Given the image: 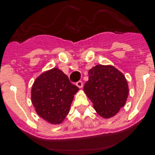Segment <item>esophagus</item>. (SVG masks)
Wrapping results in <instances>:
<instances>
[{
  "mask_svg": "<svg viewBox=\"0 0 155 155\" xmlns=\"http://www.w3.org/2000/svg\"><path fill=\"white\" fill-rule=\"evenodd\" d=\"M76 86H77L78 87L82 88L83 87V86H84V84H83V82H82L81 80H80V81H78L77 83H76Z\"/></svg>",
  "mask_w": 155,
  "mask_h": 155,
  "instance_id": "obj_1",
  "label": "esophagus"
}]
</instances>
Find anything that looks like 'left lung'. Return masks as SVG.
<instances>
[{
    "label": "left lung",
    "instance_id": "1",
    "mask_svg": "<svg viewBox=\"0 0 155 155\" xmlns=\"http://www.w3.org/2000/svg\"><path fill=\"white\" fill-rule=\"evenodd\" d=\"M89 80L84 91L93 102L97 114L110 118L124 106L128 86L124 75L111 65H97L88 71Z\"/></svg>",
    "mask_w": 155,
    "mask_h": 155
}]
</instances>
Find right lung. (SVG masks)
Segmentation results:
<instances>
[{"label": "right lung", "mask_w": 155, "mask_h": 155, "mask_svg": "<svg viewBox=\"0 0 155 155\" xmlns=\"http://www.w3.org/2000/svg\"><path fill=\"white\" fill-rule=\"evenodd\" d=\"M79 87L65 74L53 68L39 75L31 90V101L37 114L51 124H60L69 112Z\"/></svg>", "instance_id": "1"}]
</instances>
